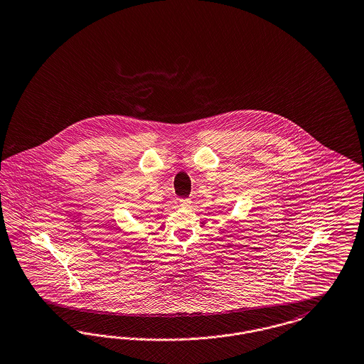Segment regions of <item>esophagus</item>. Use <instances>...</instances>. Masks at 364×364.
Masks as SVG:
<instances>
[{
    "instance_id": "obj_1",
    "label": "esophagus",
    "mask_w": 364,
    "mask_h": 364,
    "mask_svg": "<svg viewBox=\"0 0 364 364\" xmlns=\"http://www.w3.org/2000/svg\"><path fill=\"white\" fill-rule=\"evenodd\" d=\"M192 203V200L191 199H180V205L181 207H184V208H187Z\"/></svg>"
}]
</instances>
